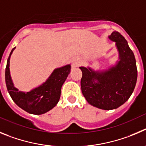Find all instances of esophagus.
Returning a JSON list of instances; mask_svg holds the SVG:
<instances>
[{
  "label": "esophagus",
  "mask_w": 146,
  "mask_h": 146,
  "mask_svg": "<svg viewBox=\"0 0 146 146\" xmlns=\"http://www.w3.org/2000/svg\"><path fill=\"white\" fill-rule=\"evenodd\" d=\"M78 63H79V62H78V60H73V65H78Z\"/></svg>",
  "instance_id": "1"
}]
</instances>
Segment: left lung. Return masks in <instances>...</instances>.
<instances>
[{
  "mask_svg": "<svg viewBox=\"0 0 146 146\" xmlns=\"http://www.w3.org/2000/svg\"><path fill=\"white\" fill-rule=\"evenodd\" d=\"M108 38L115 43L119 54L115 63L97 70L89 66L79 67L83 95L89 104L102 110L116 109L124 104L132 95L137 78L135 55L126 39L116 31Z\"/></svg>",
  "mask_w": 146,
  "mask_h": 146,
  "instance_id": "obj_1",
  "label": "left lung"
}]
</instances>
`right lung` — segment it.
Returning a JSON list of instances; mask_svg holds the SVG:
<instances>
[{
  "label": "right lung",
  "mask_w": 146,
  "mask_h": 146,
  "mask_svg": "<svg viewBox=\"0 0 146 146\" xmlns=\"http://www.w3.org/2000/svg\"><path fill=\"white\" fill-rule=\"evenodd\" d=\"M14 47L7 60L5 78L7 90L13 101L26 112L35 115H41L57 106L60 98L62 86L70 74V64L55 68L51 75L40 85L28 92L19 91L14 86L10 73V58Z\"/></svg>",
  "instance_id": "add662e5"
}]
</instances>
